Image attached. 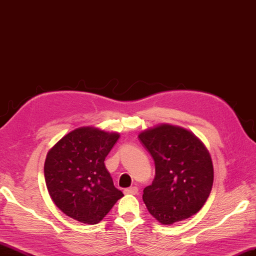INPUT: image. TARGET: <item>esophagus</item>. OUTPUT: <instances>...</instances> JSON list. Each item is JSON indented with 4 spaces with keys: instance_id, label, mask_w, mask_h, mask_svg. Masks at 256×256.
<instances>
[{
    "instance_id": "esophagus-1",
    "label": "esophagus",
    "mask_w": 256,
    "mask_h": 256,
    "mask_svg": "<svg viewBox=\"0 0 256 256\" xmlns=\"http://www.w3.org/2000/svg\"><path fill=\"white\" fill-rule=\"evenodd\" d=\"M124 193L126 194H132V195H135L138 193V188L136 186H132V188H126L124 190Z\"/></svg>"
}]
</instances>
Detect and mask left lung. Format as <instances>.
Returning a JSON list of instances; mask_svg holds the SVG:
<instances>
[{"instance_id": "1", "label": "left lung", "mask_w": 256, "mask_h": 256, "mask_svg": "<svg viewBox=\"0 0 256 256\" xmlns=\"http://www.w3.org/2000/svg\"><path fill=\"white\" fill-rule=\"evenodd\" d=\"M138 138L155 162V179L144 188L142 200L162 224L191 217L204 206L214 182L208 150L190 130L160 124Z\"/></svg>"}]
</instances>
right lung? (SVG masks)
Here are the masks:
<instances>
[{"mask_svg": "<svg viewBox=\"0 0 256 256\" xmlns=\"http://www.w3.org/2000/svg\"><path fill=\"white\" fill-rule=\"evenodd\" d=\"M120 138L92 126L78 128L48 152L44 179L58 210L82 224H96L123 193L118 190L104 159Z\"/></svg>", "mask_w": 256, "mask_h": 256, "instance_id": "obj_1", "label": "right lung"}]
</instances>
